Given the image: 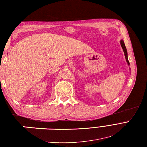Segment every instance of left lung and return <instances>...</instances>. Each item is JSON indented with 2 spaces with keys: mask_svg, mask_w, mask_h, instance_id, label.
Instances as JSON below:
<instances>
[{
  "mask_svg": "<svg viewBox=\"0 0 147 147\" xmlns=\"http://www.w3.org/2000/svg\"><path fill=\"white\" fill-rule=\"evenodd\" d=\"M120 44H121V46L122 48H123V50L124 51V54H125V58H126V61L127 63H128V66H129V62L128 61V52H127V50H126V48L125 47V43H124V41L123 40H120ZM130 69V68H129Z\"/></svg>",
  "mask_w": 147,
  "mask_h": 147,
  "instance_id": "8db88e82",
  "label": "left lung"
}]
</instances>
